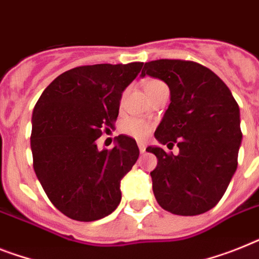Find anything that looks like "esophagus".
<instances>
[{
    "mask_svg": "<svg viewBox=\"0 0 259 259\" xmlns=\"http://www.w3.org/2000/svg\"><path fill=\"white\" fill-rule=\"evenodd\" d=\"M138 147H139V149H140V152H145V148H147V145H145V143H143V142H139L138 143Z\"/></svg>",
    "mask_w": 259,
    "mask_h": 259,
    "instance_id": "34e87169",
    "label": "esophagus"
}]
</instances>
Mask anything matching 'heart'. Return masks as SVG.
<instances>
[{
	"label": "heart",
	"mask_w": 259,
	"mask_h": 259,
	"mask_svg": "<svg viewBox=\"0 0 259 259\" xmlns=\"http://www.w3.org/2000/svg\"><path fill=\"white\" fill-rule=\"evenodd\" d=\"M164 83L159 82V80H149L145 84V90L152 89V87L163 86ZM121 131L127 135H131L136 139H145L151 132V124H148L147 121L139 120V119H127V120L121 124Z\"/></svg>",
	"instance_id": "obj_1"
}]
</instances>
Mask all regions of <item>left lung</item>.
Listing matches in <instances>:
<instances>
[{
    "instance_id": "8db88e82",
    "label": "left lung",
    "mask_w": 259,
    "mask_h": 259,
    "mask_svg": "<svg viewBox=\"0 0 259 259\" xmlns=\"http://www.w3.org/2000/svg\"><path fill=\"white\" fill-rule=\"evenodd\" d=\"M168 84L170 103L155 138L179 155L148 147L157 166L151 172L159 205L179 215H197L214 208L237 169L242 142L240 107L230 90L208 67L191 61L147 62L142 76Z\"/></svg>"
}]
</instances>
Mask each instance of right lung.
Returning a JSON list of instances; mask_svg holds the SVG:
<instances>
[{
    "mask_svg": "<svg viewBox=\"0 0 259 259\" xmlns=\"http://www.w3.org/2000/svg\"><path fill=\"white\" fill-rule=\"evenodd\" d=\"M142 67L143 62H132L71 68L45 89L34 107V170L49 200L70 219L96 221L120 204V181L138 160V144L119 135L114 148L99 149L96 140L112 127L123 91Z\"/></svg>",
    "mask_w": 259,
    "mask_h": 259,
    "instance_id": "add662e5",
    "label": "right lung"
}]
</instances>
